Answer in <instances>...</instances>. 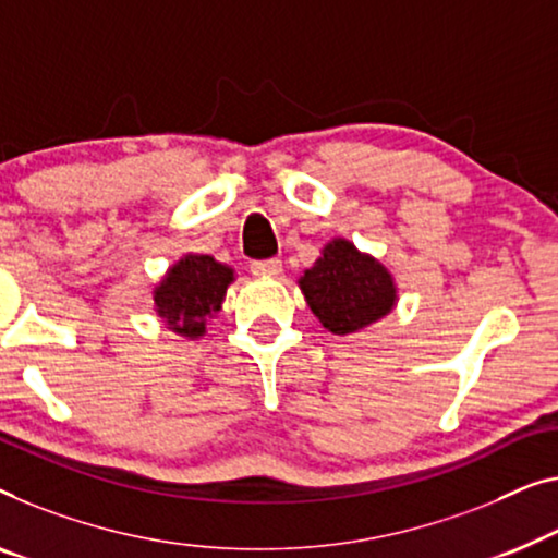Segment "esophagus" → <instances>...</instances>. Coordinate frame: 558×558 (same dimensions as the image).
<instances>
[{"label":"esophagus","mask_w":558,"mask_h":558,"mask_svg":"<svg viewBox=\"0 0 558 558\" xmlns=\"http://www.w3.org/2000/svg\"><path fill=\"white\" fill-rule=\"evenodd\" d=\"M252 271L256 274V277H279V274H281V262L279 259L252 262Z\"/></svg>","instance_id":"34e87169"}]
</instances>
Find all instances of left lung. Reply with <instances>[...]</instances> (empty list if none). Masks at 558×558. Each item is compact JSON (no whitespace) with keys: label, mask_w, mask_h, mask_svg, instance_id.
Returning <instances> with one entry per match:
<instances>
[{"label":"left lung","mask_w":558,"mask_h":558,"mask_svg":"<svg viewBox=\"0 0 558 558\" xmlns=\"http://www.w3.org/2000/svg\"><path fill=\"white\" fill-rule=\"evenodd\" d=\"M299 289L314 317L332 335L360 332L390 314L398 302L392 274L347 239H332L322 248L319 259L299 279Z\"/></svg>","instance_id":"left-lung-1"}]
</instances>
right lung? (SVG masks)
<instances>
[{"label":"right lung","mask_w":558,"mask_h":558,"mask_svg":"<svg viewBox=\"0 0 558 558\" xmlns=\"http://www.w3.org/2000/svg\"><path fill=\"white\" fill-rule=\"evenodd\" d=\"M231 281V266L206 254H185L166 271L153 292L158 317L181 337L206 335V322L221 310Z\"/></svg>","instance_id":"1"}]
</instances>
